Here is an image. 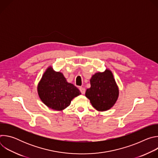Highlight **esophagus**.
Returning a JSON list of instances; mask_svg holds the SVG:
<instances>
[{"label": "esophagus", "mask_w": 158, "mask_h": 158, "mask_svg": "<svg viewBox=\"0 0 158 158\" xmlns=\"http://www.w3.org/2000/svg\"><path fill=\"white\" fill-rule=\"evenodd\" d=\"M79 90H80L81 93L82 94H85V88L82 87H79Z\"/></svg>", "instance_id": "esophagus-1"}]
</instances>
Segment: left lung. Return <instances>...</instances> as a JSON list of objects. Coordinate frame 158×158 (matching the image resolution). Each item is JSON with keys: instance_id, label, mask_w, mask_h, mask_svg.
Instances as JSON below:
<instances>
[{"instance_id": "8db88e82", "label": "left lung", "mask_w": 158, "mask_h": 158, "mask_svg": "<svg viewBox=\"0 0 158 158\" xmlns=\"http://www.w3.org/2000/svg\"><path fill=\"white\" fill-rule=\"evenodd\" d=\"M91 87L87 89L85 96L98 111L110 109L119 97V88L111 71L106 69L97 73L90 79Z\"/></svg>"}]
</instances>
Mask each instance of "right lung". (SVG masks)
I'll return each instance as SVG.
<instances>
[{
    "label": "right lung",
    "instance_id": "obj_1",
    "mask_svg": "<svg viewBox=\"0 0 158 158\" xmlns=\"http://www.w3.org/2000/svg\"><path fill=\"white\" fill-rule=\"evenodd\" d=\"M37 93L42 102L49 108L62 110L81 93L73 84L67 82L63 74L51 66L46 70L37 85Z\"/></svg>",
    "mask_w": 158,
    "mask_h": 158
}]
</instances>
